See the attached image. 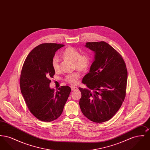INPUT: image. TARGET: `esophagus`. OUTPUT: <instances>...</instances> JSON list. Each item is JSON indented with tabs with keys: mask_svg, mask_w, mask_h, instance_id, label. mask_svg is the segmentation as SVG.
Masks as SVG:
<instances>
[{
	"mask_svg": "<svg viewBox=\"0 0 150 150\" xmlns=\"http://www.w3.org/2000/svg\"><path fill=\"white\" fill-rule=\"evenodd\" d=\"M71 89L72 91H75V90L78 89V88L76 87V86H71Z\"/></svg>",
	"mask_w": 150,
	"mask_h": 150,
	"instance_id": "34e87169",
	"label": "esophagus"
}]
</instances>
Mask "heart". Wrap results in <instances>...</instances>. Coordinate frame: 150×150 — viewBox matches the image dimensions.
Returning <instances> with one entry per match:
<instances>
[{"instance_id": "obj_1", "label": "heart", "mask_w": 150, "mask_h": 150, "mask_svg": "<svg viewBox=\"0 0 150 150\" xmlns=\"http://www.w3.org/2000/svg\"><path fill=\"white\" fill-rule=\"evenodd\" d=\"M62 57L72 62H74V66L81 71H86L90 66L91 58L86 53L80 54L77 49L73 47H68L64 50L62 54ZM52 66L54 71L59 70V60L58 58L54 57L52 61ZM80 78V73L78 71L74 72L68 74L65 77V80L71 84H76Z\"/></svg>"}]
</instances>
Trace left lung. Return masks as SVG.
<instances>
[{
  "label": "left lung",
  "mask_w": 150,
  "mask_h": 150,
  "mask_svg": "<svg viewBox=\"0 0 150 150\" xmlns=\"http://www.w3.org/2000/svg\"><path fill=\"white\" fill-rule=\"evenodd\" d=\"M86 47L94 52L95 59L82 80L88 88H79V105L91 121L103 122L114 116L124 100L127 69L121 54L108 43L87 42Z\"/></svg>",
  "instance_id": "8db88e82"
}]
</instances>
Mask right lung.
Wrapping results in <instances>:
<instances>
[{
	"instance_id": "right-lung-1",
	"label": "right lung",
	"mask_w": 150,
	"mask_h": 150,
	"mask_svg": "<svg viewBox=\"0 0 150 150\" xmlns=\"http://www.w3.org/2000/svg\"><path fill=\"white\" fill-rule=\"evenodd\" d=\"M64 46L56 43L38 45L29 53L22 68V94L31 113L41 121L50 122L58 118L71 92L68 86H61L56 92L49 87L50 79L55 74L52 61L55 52Z\"/></svg>"
}]
</instances>
